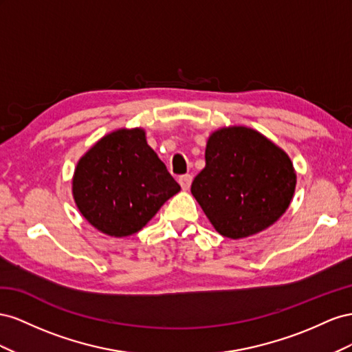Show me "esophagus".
I'll use <instances>...</instances> for the list:
<instances>
[{
	"label": "esophagus",
	"mask_w": 352,
	"mask_h": 352,
	"mask_svg": "<svg viewBox=\"0 0 352 352\" xmlns=\"http://www.w3.org/2000/svg\"><path fill=\"white\" fill-rule=\"evenodd\" d=\"M192 182H193V177L188 175V174L182 175L178 178V183H179V186H182L183 190H188L190 186H192Z\"/></svg>",
	"instance_id": "1"
}]
</instances>
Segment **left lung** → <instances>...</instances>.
Instances as JSON below:
<instances>
[{
	"label": "left lung",
	"instance_id": "left-lung-1",
	"mask_svg": "<svg viewBox=\"0 0 352 352\" xmlns=\"http://www.w3.org/2000/svg\"><path fill=\"white\" fill-rule=\"evenodd\" d=\"M205 160L192 195L221 236L249 237L286 212L296 186L294 164L261 133L221 128L208 138Z\"/></svg>",
	"mask_w": 352,
	"mask_h": 352
}]
</instances>
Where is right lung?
<instances>
[{"instance_id":"obj_1","label":"right lung","mask_w":352,"mask_h":352,"mask_svg":"<svg viewBox=\"0 0 352 352\" xmlns=\"http://www.w3.org/2000/svg\"><path fill=\"white\" fill-rule=\"evenodd\" d=\"M179 188L143 128H120L100 138L79 159L72 179L79 212L112 237L140 232Z\"/></svg>"}]
</instances>
